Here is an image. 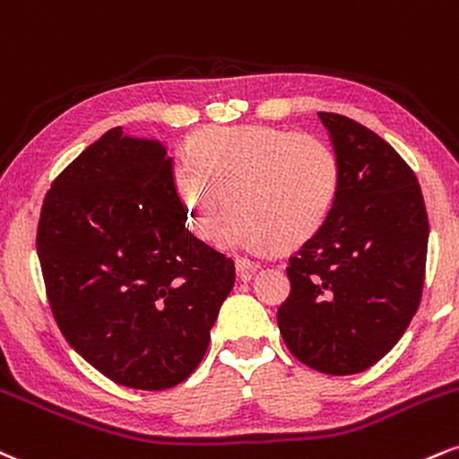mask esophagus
<instances>
[{
	"label": "esophagus",
	"instance_id": "esophagus-1",
	"mask_svg": "<svg viewBox=\"0 0 459 459\" xmlns=\"http://www.w3.org/2000/svg\"><path fill=\"white\" fill-rule=\"evenodd\" d=\"M262 264L260 262H253V260H247V257H238L236 260V274L242 279V281H249V279L260 271Z\"/></svg>",
	"mask_w": 459,
	"mask_h": 459
}]
</instances>
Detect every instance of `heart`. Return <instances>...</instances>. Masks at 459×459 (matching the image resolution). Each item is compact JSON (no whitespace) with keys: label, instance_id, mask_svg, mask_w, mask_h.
Masks as SVG:
<instances>
[{"label":"heart","instance_id":"1","mask_svg":"<svg viewBox=\"0 0 459 459\" xmlns=\"http://www.w3.org/2000/svg\"><path fill=\"white\" fill-rule=\"evenodd\" d=\"M176 191L197 234L223 247L292 249L314 238L339 193L335 150L314 134L274 126L206 128L176 167Z\"/></svg>","mask_w":459,"mask_h":459}]
</instances>
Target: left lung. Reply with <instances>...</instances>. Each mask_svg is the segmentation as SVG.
Segmentation results:
<instances>
[{
	"instance_id": "left-lung-1",
	"label": "left lung",
	"mask_w": 459,
	"mask_h": 459,
	"mask_svg": "<svg viewBox=\"0 0 459 459\" xmlns=\"http://www.w3.org/2000/svg\"><path fill=\"white\" fill-rule=\"evenodd\" d=\"M317 116L342 182L326 223L290 257L277 325L296 359L350 376L378 363L417 314L429 223L417 176L385 139L339 113Z\"/></svg>"
}]
</instances>
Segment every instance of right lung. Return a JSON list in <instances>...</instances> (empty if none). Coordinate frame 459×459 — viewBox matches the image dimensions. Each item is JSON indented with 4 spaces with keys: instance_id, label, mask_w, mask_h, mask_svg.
Returning a JSON list of instances; mask_svg holds the SVG:
<instances>
[{
    "instance_id": "1",
    "label": "right lung",
    "mask_w": 459,
    "mask_h": 459,
    "mask_svg": "<svg viewBox=\"0 0 459 459\" xmlns=\"http://www.w3.org/2000/svg\"><path fill=\"white\" fill-rule=\"evenodd\" d=\"M185 221L174 156L122 126L88 145L42 204L38 260L59 331L122 386L188 378L234 288V262Z\"/></svg>"
}]
</instances>
